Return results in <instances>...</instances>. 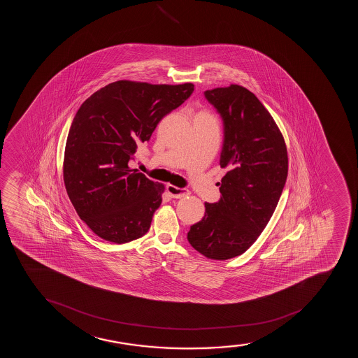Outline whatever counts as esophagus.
Wrapping results in <instances>:
<instances>
[{
	"label": "esophagus",
	"instance_id": "esophagus-1",
	"mask_svg": "<svg viewBox=\"0 0 358 358\" xmlns=\"http://www.w3.org/2000/svg\"><path fill=\"white\" fill-rule=\"evenodd\" d=\"M166 189H167V192H169V196L172 198H182L189 194L185 189H179V187H176V186L173 185H167Z\"/></svg>",
	"mask_w": 358,
	"mask_h": 358
}]
</instances>
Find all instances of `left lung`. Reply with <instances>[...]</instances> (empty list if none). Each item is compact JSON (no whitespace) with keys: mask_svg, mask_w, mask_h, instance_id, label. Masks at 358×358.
<instances>
[{"mask_svg":"<svg viewBox=\"0 0 358 358\" xmlns=\"http://www.w3.org/2000/svg\"><path fill=\"white\" fill-rule=\"evenodd\" d=\"M223 122L220 164L229 169L221 197L206 203V215L191 226L189 245L206 258L243 255L270 221L288 177V154L280 129L259 99L238 85L204 92Z\"/></svg>","mask_w":358,"mask_h":358,"instance_id":"1","label":"left lung"}]
</instances>
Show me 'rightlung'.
Returning a JSON list of instances; mask_svg holds the SVG:
<instances>
[{"mask_svg": "<svg viewBox=\"0 0 358 358\" xmlns=\"http://www.w3.org/2000/svg\"><path fill=\"white\" fill-rule=\"evenodd\" d=\"M194 91L192 83L117 81L78 108L66 138L64 184L78 216L100 238L125 243L148 231L164 185L129 162L164 115Z\"/></svg>", "mask_w": 358, "mask_h": 358, "instance_id": "right-lung-1", "label": "right lung"}]
</instances>
